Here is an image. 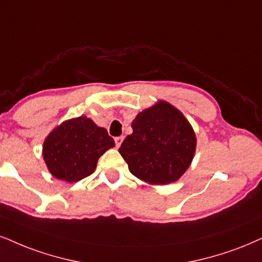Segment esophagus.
I'll list each match as a JSON object with an SVG mask.
<instances>
[{
    "instance_id": "1",
    "label": "esophagus",
    "mask_w": 262,
    "mask_h": 262,
    "mask_svg": "<svg viewBox=\"0 0 262 262\" xmlns=\"http://www.w3.org/2000/svg\"><path fill=\"white\" fill-rule=\"evenodd\" d=\"M122 140H124V137H115V144L116 147H120V144L122 143Z\"/></svg>"
}]
</instances>
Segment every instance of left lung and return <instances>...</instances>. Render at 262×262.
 Instances as JSON below:
<instances>
[{
	"label": "left lung",
	"instance_id": "1",
	"mask_svg": "<svg viewBox=\"0 0 262 262\" xmlns=\"http://www.w3.org/2000/svg\"><path fill=\"white\" fill-rule=\"evenodd\" d=\"M119 148L134 176L154 186L176 182L195 154L196 137L192 125L166 101L138 113Z\"/></svg>",
	"mask_w": 262,
	"mask_h": 262
}]
</instances>
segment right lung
Listing matches in <instances>:
<instances>
[{
    "instance_id": "1",
    "label": "right lung",
    "mask_w": 262,
    "mask_h": 262,
    "mask_svg": "<svg viewBox=\"0 0 262 262\" xmlns=\"http://www.w3.org/2000/svg\"><path fill=\"white\" fill-rule=\"evenodd\" d=\"M114 146L104 127L82 115L54 127L43 142L42 156L52 176L72 183L95 172L99 157Z\"/></svg>"
}]
</instances>
